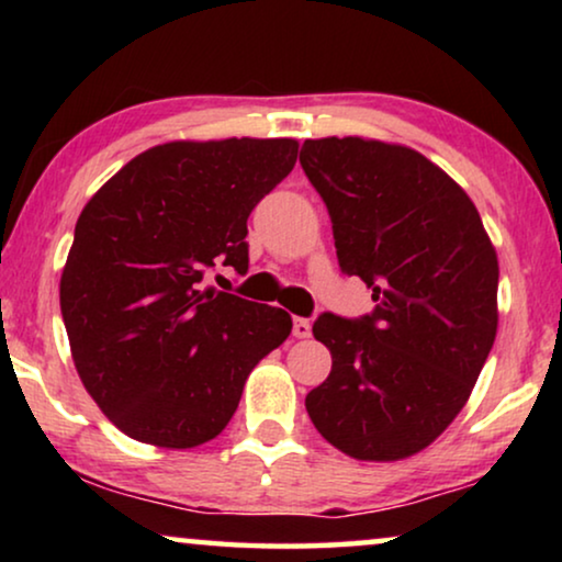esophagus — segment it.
<instances>
[{"instance_id": "1", "label": "esophagus", "mask_w": 562, "mask_h": 562, "mask_svg": "<svg viewBox=\"0 0 562 562\" xmlns=\"http://www.w3.org/2000/svg\"><path fill=\"white\" fill-rule=\"evenodd\" d=\"M312 335V322L306 317H296L294 319V337H299V340H304V337Z\"/></svg>"}]
</instances>
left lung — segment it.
<instances>
[{
	"mask_svg": "<svg viewBox=\"0 0 562 562\" xmlns=\"http://www.w3.org/2000/svg\"><path fill=\"white\" fill-rule=\"evenodd\" d=\"M299 164L333 220L340 271L375 302L358 319H314L333 371L306 412L345 456L409 458L458 417L486 363L496 250L465 191L417 150L322 137L302 145Z\"/></svg>",
	"mask_w": 562,
	"mask_h": 562,
	"instance_id": "left-lung-1",
	"label": "left lung"
}]
</instances>
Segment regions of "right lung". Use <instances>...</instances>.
I'll return each instance as SVG.
<instances>
[{
  "instance_id": "add662e5",
  "label": "right lung",
  "mask_w": 562,
  "mask_h": 562,
  "mask_svg": "<svg viewBox=\"0 0 562 562\" xmlns=\"http://www.w3.org/2000/svg\"><path fill=\"white\" fill-rule=\"evenodd\" d=\"M296 153L289 137L156 145L83 206L60 314L83 386L133 440L183 450L217 437L252 368L289 337L279 306L202 279L248 273V217Z\"/></svg>"
}]
</instances>
